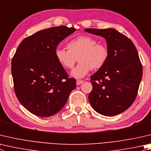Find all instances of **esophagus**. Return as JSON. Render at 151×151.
<instances>
[{
  "mask_svg": "<svg viewBox=\"0 0 151 151\" xmlns=\"http://www.w3.org/2000/svg\"><path fill=\"white\" fill-rule=\"evenodd\" d=\"M83 83V81H80V80L76 81V85H80Z\"/></svg>",
  "mask_w": 151,
  "mask_h": 151,
  "instance_id": "34e87169",
  "label": "esophagus"
}]
</instances>
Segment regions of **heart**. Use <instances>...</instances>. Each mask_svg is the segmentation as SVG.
<instances>
[{"label":"heart","instance_id":"b5f03b06","mask_svg":"<svg viewBox=\"0 0 151 151\" xmlns=\"http://www.w3.org/2000/svg\"><path fill=\"white\" fill-rule=\"evenodd\" d=\"M68 50L57 48L55 56L60 65L65 68H72L76 59L79 63L70 72L73 77L81 79L92 69H98L105 64L108 57V51L105 45L97 43L94 38L80 35L67 43Z\"/></svg>","mask_w":151,"mask_h":151}]
</instances>
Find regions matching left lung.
Wrapping results in <instances>:
<instances>
[{"instance_id":"8db88e82","label":"left lung","mask_w":151,"mask_h":151,"mask_svg":"<svg viewBox=\"0 0 151 151\" xmlns=\"http://www.w3.org/2000/svg\"><path fill=\"white\" fill-rule=\"evenodd\" d=\"M84 31L103 37L108 51L105 64L90 77L92 90L89 102L103 116L120 114L135 101L142 78L137 50L130 39L115 29L88 28Z\"/></svg>"}]
</instances>
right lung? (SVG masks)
<instances>
[{"label":"right lung","instance_id":"1","mask_svg":"<svg viewBox=\"0 0 151 151\" xmlns=\"http://www.w3.org/2000/svg\"><path fill=\"white\" fill-rule=\"evenodd\" d=\"M76 29L61 26L35 33L20 43L12 60L14 92L31 113L50 117L63 108L76 80L57 62L59 43Z\"/></svg>","mask_w":151,"mask_h":151}]
</instances>
